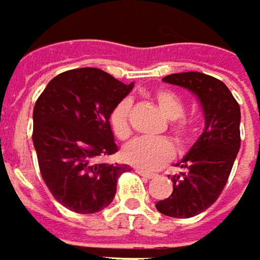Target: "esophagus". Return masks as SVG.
Segmentation results:
<instances>
[{
  "label": "esophagus",
  "instance_id": "obj_1",
  "mask_svg": "<svg viewBox=\"0 0 260 260\" xmlns=\"http://www.w3.org/2000/svg\"><path fill=\"white\" fill-rule=\"evenodd\" d=\"M137 173L140 175V176H143L144 179H152V178H155V175L153 173H149V172H144V170H137Z\"/></svg>",
  "mask_w": 260,
  "mask_h": 260
}]
</instances>
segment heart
Here are the masks:
<instances>
[{
	"label": "heart",
	"instance_id": "heart-1",
	"mask_svg": "<svg viewBox=\"0 0 260 260\" xmlns=\"http://www.w3.org/2000/svg\"><path fill=\"white\" fill-rule=\"evenodd\" d=\"M155 101L161 111L170 119V131L175 140L185 146L191 135V126L183 117L185 104L173 91L159 90ZM131 99H122L110 113V126L119 140L131 135ZM123 159L143 170H158L175 156V146L167 138H137L123 149Z\"/></svg>",
	"mask_w": 260,
	"mask_h": 260
}]
</instances>
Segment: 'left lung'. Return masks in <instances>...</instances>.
Here are the masks:
<instances>
[{"label":"left lung","mask_w":260,"mask_h":260,"mask_svg":"<svg viewBox=\"0 0 260 260\" xmlns=\"http://www.w3.org/2000/svg\"><path fill=\"white\" fill-rule=\"evenodd\" d=\"M162 81L192 91L205 114L203 134L178 164L185 172L172 176V196L156 203L164 215L191 218L215 203L229 179L241 146L239 104L223 81L202 72L172 74Z\"/></svg>","instance_id":"1"}]
</instances>
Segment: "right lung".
<instances>
[{
  "mask_svg": "<svg viewBox=\"0 0 260 260\" xmlns=\"http://www.w3.org/2000/svg\"><path fill=\"white\" fill-rule=\"evenodd\" d=\"M132 87L96 68L74 69L51 79L34 105L40 175L54 199L77 214L107 208L128 172L125 164L101 159L117 152L110 113Z\"/></svg>",
  "mask_w": 260,
  "mask_h": 260,
  "instance_id": "right-lung-1",
  "label": "right lung"
}]
</instances>
